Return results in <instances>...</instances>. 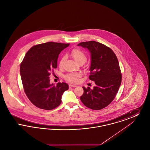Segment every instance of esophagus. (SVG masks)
I'll list each match as a JSON object with an SVG mask.
<instances>
[{
	"mask_svg": "<svg viewBox=\"0 0 150 150\" xmlns=\"http://www.w3.org/2000/svg\"><path fill=\"white\" fill-rule=\"evenodd\" d=\"M76 85H75V84H69V87H70V88H72V87H76Z\"/></svg>",
	"mask_w": 150,
	"mask_h": 150,
	"instance_id": "1",
	"label": "esophagus"
}]
</instances>
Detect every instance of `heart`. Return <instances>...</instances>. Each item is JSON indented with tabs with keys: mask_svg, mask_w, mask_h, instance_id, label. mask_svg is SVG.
Returning a JSON list of instances; mask_svg holds the SVG:
<instances>
[{
	"mask_svg": "<svg viewBox=\"0 0 150 150\" xmlns=\"http://www.w3.org/2000/svg\"><path fill=\"white\" fill-rule=\"evenodd\" d=\"M72 57L74 58V59L79 63L80 62H86V53L81 50L79 48H75L72 50L71 52ZM66 59V57L64 56L61 58L59 61V66L60 67H62L64 65V61ZM81 76V74L79 73H70L65 75L64 78L66 80L69 82L71 83H75L78 80L79 78Z\"/></svg>",
	"mask_w": 150,
	"mask_h": 150,
	"instance_id": "heart-1",
	"label": "heart"
}]
</instances>
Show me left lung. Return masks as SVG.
I'll list each match as a JSON object with an SVG mask.
<instances>
[{
	"mask_svg": "<svg viewBox=\"0 0 150 150\" xmlns=\"http://www.w3.org/2000/svg\"><path fill=\"white\" fill-rule=\"evenodd\" d=\"M91 54L89 78L94 81L93 89L83 86L82 103L91 109L101 110L114 100L121 83V73L116 56L111 48L102 43L89 41L79 43Z\"/></svg>",
	"mask_w": 150,
	"mask_h": 150,
	"instance_id": "obj_1",
	"label": "left lung"
}]
</instances>
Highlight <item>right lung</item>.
<instances>
[{"label":"right lung","mask_w":150,"mask_h":150,"mask_svg":"<svg viewBox=\"0 0 150 150\" xmlns=\"http://www.w3.org/2000/svg\"><path fill=\"white\" fill-rule=\"evenodd\" d=\"M70 44L47 42L36 45L26 53L20 65V75L25 93L36 107L51 110L61 103L68 90L65 83L50 84V75L57 67L58 55Z\"/></svg>","instance_id":"1"}]
</instances>
